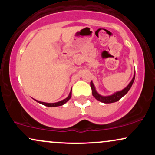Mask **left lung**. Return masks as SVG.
<instances>
[{"mask_svg":"<svg viewBox=\"0 0 155 155\" xmlns=\"http://www.w3.org/2000/svg\"><path fill=\"white\" fill-rule=\"evenodd\" d=\"M135 76H136V74H134V76H133V79L131 80L130 82L129 83V84L127 85L125 88L123 89L122 91L117 92H115L114 94H113V95L109 96H102L99 95V94L96 92L95 86H94L93 83H92V81H91V82H90V87H91L92 91V95H93L94 97H95V99H97V101H101V102L102 103H104V104H111V103L117 102V101L120 100L121 97H122L124 95H126L127 92L129 91V90L130 89L131 87H132L133 81H134L135 80Z\"/></svg>","mask_w":155,"mask_h":155,"instance_id":"8db88e82","label":"left lung"}]
</instances>
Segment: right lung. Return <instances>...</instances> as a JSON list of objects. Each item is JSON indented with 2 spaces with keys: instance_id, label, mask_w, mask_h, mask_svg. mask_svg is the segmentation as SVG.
<instances>
[{
  "instance_id": "1",
  "label": "right lung",
  "mask_w": 155,
  "mask_h": 155,
  "mask_svg": "<svg viewBox=\"0 0 155 155\" xmlns=\"http://www.w3.org/2000/svg\"><path fill=\"white\" fill-rule=\"evenodd\" d=\"M71 97V91L70 93H69V95L68 96V97H66V98L64 99V100H63V101H59V102H58V103H54V104H48V103L41 102V101H36V100H35V101H36L38 103H39V104H43V105H44V106H48V107H56V106H62V105L65 104L68 101L70 100Z\"/></svg>"
}]
</instances>
